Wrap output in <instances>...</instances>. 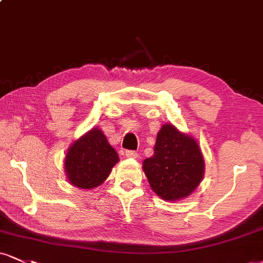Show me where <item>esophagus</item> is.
Returning <instances> with one entry per match:
<instances>
[{"label":"esophagus","instance_id":"esophagus-1","mask_svg":"<svg viewBox=\"0 0 263 263\" xmlns=\"http://www.w3.org/2000/svg\"><path fill=\"white\" fill-rule=\"evenodd\" d=\"M125 156L127 158H135V159H136V158L138 157V153H137V152H135V151H126Z\"/></svg>","mask_w":263,"mask_h":263}]
</instances>
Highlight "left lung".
Segmentation results:
<instances>
[{
  "mask_svg": "<svg viewBox=\"0 0 263 263\" xmlns=\"http://www.w3.org/2000/svg\"><path fill=\"white\" fill-rule=\"evenodd\" d=\"M152 190L166 201H178L195 191L203 179L204 160L195 138L164 123L157 135L154 154L143 162Z\"/></svg>",
  "mask_w": 263,
  "mask_h": 263,
  "instance_id": "8db88e82",
  "label": "left lung"
}]
</instances>
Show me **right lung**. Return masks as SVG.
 Wrapping results in <instances>:
<instances>
[{"mask_svg":"<svg viewBox=\"0 0 263 263\" xmlns=\"http://www.w3.org/2000/svg\"><path fill=\"white\" fill-rule=\"evenodd\" d=\"M119 162V154L96 127L78 138L68 148L65 170L68 181L80 189H94L105 181Z\"/></svg>","mask_w":263,"mask_h":263,"instance_id":"1","label":"right lung"}]
</instances>
